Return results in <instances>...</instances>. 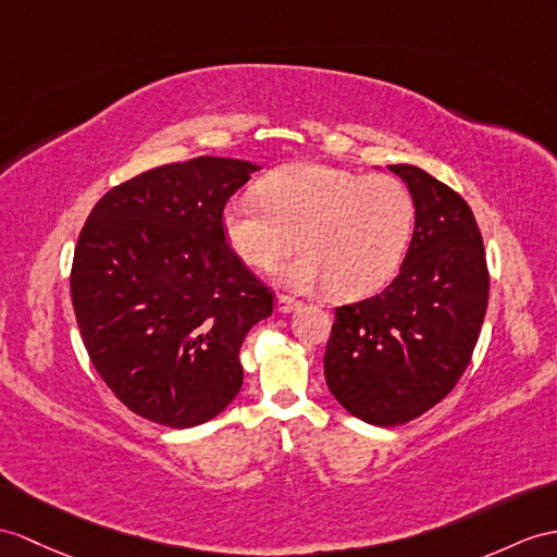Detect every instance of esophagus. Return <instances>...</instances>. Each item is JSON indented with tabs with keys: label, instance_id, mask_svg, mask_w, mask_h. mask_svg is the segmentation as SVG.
Masks as SVG:
<instances>
[{
	"label": "esophagus",
	"instance_id": "obj_1",
	"mask_svg": "<svg viewBox=\"0 0 557 557\" xmlns=\"http://www.w3.org/2000/svg\"><path fill=\"white\" fill-rule=\"evenodd\" d=\"M297 307H300V302H297L295 297H290V295H278L276 297V311H278V314H288V311H293Z\"/></svg>",
	"mask_w": 557,
	"mask_h": 557
}]
</instances>
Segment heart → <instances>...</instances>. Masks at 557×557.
<instances>
[{
	"instance_id": "heart-1",
	"label": "heart",
	"mask_w": 557,
	"mask_h": 557,
	"mask_svg": "<svg viewBox=\"0 0 557 557\" xmlns=\"http://www.w3.org/2000/svg\"><path fill=\"white\" fill-rule=\"evenodd\" d=\"M260 197L238 196L222 214L226 243L252 269H276L295 290L329 286L337 297L373 295L397 274L416 228V200L397 176L325 165L269 174Z\"/></svg>"
}]
</instances>
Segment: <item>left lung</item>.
Here are the masks:
<instances>
[{
  "label": "left lung",
  "instance_id": "1",
  "mask_svg": "<svg viewBox=\"0 0 557 557\" xmlns=\"http://www.w3.org/2000/svg\"><path fill=\"white\" fill-rule=\"evenodd\" d=\"M416 200V228L397 278L335 309L325 385L366 423H409L468 369L490 300L480 226L454 188L416 165H387Z\"/></svg>",
  "mask_w": 557,
  "mask_h": 557
}]
</instances>
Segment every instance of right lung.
Masks as SVG:
<instances>
[{
    "mask_svg": "<svg viewBox=\"0 0 557 557\" xmlns=\"http://www.w3.org/2000/svg\"><path fill=\"white\" fill-rule=\"evenodd\" d=\"M260 168L200 156L113 186L77 238L71 295L101 381L137 416L194 428L243 385L238 351L274 297L224 238L226 200Z\"/></svg>",
    "mask_w": 557,
    "mask_h": 557,
    "instance_id": "add662e5",
    "label": "right lung"
}]
</instances>
